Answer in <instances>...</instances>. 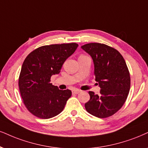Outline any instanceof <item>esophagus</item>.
I'll return each instance as SVG.
<instances>
[{
  "mask_svg": "<svg viewBox=\"0 0 148 148\" xmlns=\"http://www.w3.org/2000/svg\"><path fill=\"white\" fill-rule=\"evenodd\" d=\"M81 92V90H79V89H74L73 90H72V92L73 94H78Z\"/></svg>",
  "mask_w": 148,
  "mask_h": 148,
  "instance_id": "esophagus-1",
  "label": "esophagus"
}]
</instances>
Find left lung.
Segmentation results:
<instances>
[{"mask_svg": "<svg viewBox=\"0 0 148 148\" xmlns=\"http://www.w3.org/2000/svg\"><path fill=\"white\" fill-rule=\"evenodd\" d=\"M81 48L92 58L95 81L101 88L99 95L89 91L86 110L99 118L112 116L123 106L130 91V73L125 60L117 50L104 44L89 43Z\"/></svg>", "mask_w": 148, "mask_h": 148, "instance_id": "obj_1", "label": "left lung"}]
</instances>
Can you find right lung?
Masks as SVG:
<instances>
[{"label": "right lung", "mask_w": 148, "mask_h": 148, "mask_svg": "<svg viewBox=\"0 0 148 148\" xmlns=\"http://www.w3.org/2000/svg\"><path fill=\"white\" fill-rule=\"evenodd\" d=\"M77 47L76 43L46 45L33 51L25 58L18 85L24 104L34 115L52 118L64 108L72 92L69 89L60 90L50 79L60 73L64 62Z\"/></svg>", "instance_id": "right-lung-1"}]
</instances>
